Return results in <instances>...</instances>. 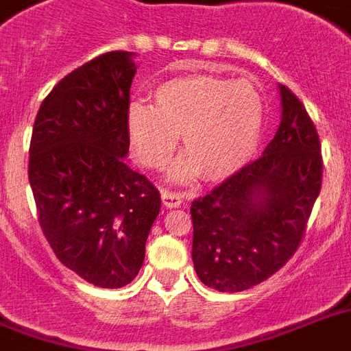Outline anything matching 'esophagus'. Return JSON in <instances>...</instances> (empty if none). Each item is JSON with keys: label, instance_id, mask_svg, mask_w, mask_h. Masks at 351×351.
I'll return each instance as SVG.
<instances>
[{"label": "esophagus", "instance_id": "esophagus-1", "mask_svg": "<svg viewBox=\"0 0 351 351\" xmlns=\"http://www.w3.org/2000/svg\"><path fill=\"white\" fill-rule=\"evenodd\" d=\"M162 202L169 210L171 208H178L184 202V195L180 191H169V189H165V191H162Z\"/></svg>", "mask_w": 351, "mask_h": 351}]
</instances>
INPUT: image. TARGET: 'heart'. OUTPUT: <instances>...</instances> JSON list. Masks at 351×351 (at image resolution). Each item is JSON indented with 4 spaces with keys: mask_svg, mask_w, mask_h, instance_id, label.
<instances>
[{
    "mask_svg": "<svg viewBox=\"0 0 351 351\" xmlns=\"http://www.w3.org/2000/svg\"><path fill=\"white\" fill-rule=\"evenodd\" d=\"M263 119V97L252 82L184 75L154 90V106L128 104L125 127L132 152L147 167H162L182 134L186 156L171 175L223 182L252 160Z\"/></svg>",
    "mask_w": 351,
    "mask_h": 351,
    "instance_id": "obj_1",
    "label": "heart"
}]
</instances>
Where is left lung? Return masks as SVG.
<instances>
[{
    "label": "left lung",
    "instance_id": "left-lung-1",
    "mask_svg": "<svg viewBox=\"0 0 351 351\" xmlns=\"http://www.w3.org/2000/svg\"><path fill=\"white\" fill-rule=\"evenodd\" d=\"M282 121L263 154L191 202L195 271L221 293L271 278L293 258L322 186L315 123L280 84Z\"/></svg>",
    "mask_w": 351,
    "mask_h": 351
}]
</instances>
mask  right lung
<instances>
[{
    "instance_id": "obj_1",
    "label": "right lung",
    "mask_w": 351,
    "mask_h": 351,
    "mask_svg": "<svg viewBox=\"0 0 351 351\" xmlns=\"http://www.w3.org/2000/svg\"><path fill=\"white\" fill-rule=\"evenodd\" d=\"M134 53L110 51L66 75L44 99L29 147L38 223L60 263L119 289L138 276L160 193L125 164Z\"/></svg>"
}]
</instances>
